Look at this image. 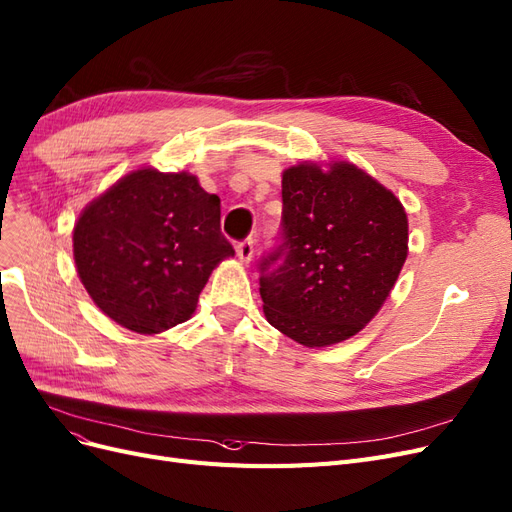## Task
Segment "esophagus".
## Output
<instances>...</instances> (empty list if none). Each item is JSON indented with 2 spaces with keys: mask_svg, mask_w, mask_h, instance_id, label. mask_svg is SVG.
Wrapping results in <instances>:
<instances>
[{
  "mask_svg": "<svg viewBox=\"0 0 512 512\" xmlns=\"http://www.w3.org/2000/svg\"><path fill=\"white\" fill-rule=\"evenodd\" d=\"M236 253H238V259H240V261L249 263V261L253 259V253H255V242H253V238H246V240L238 242V244H236Z\"/></svg>",
  "mask_w": 512,
  "mask_h": 512,
  "instance_id": "1",
  "label": "esophagus"
}]
</instances>
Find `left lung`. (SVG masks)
<instances>
[{"label": "left lung", "instance_id": "left-lung-1", "mask_svg": "<svg viewBox=\"0 0 512 512\" xmlns=\"http://www.w3.org/2000/svg\"><path fill=\"white\" fill-rule=\"evenodd\" d=\"M407 215L348 162L282 173L276 249L259 261L268 323L308 348L356 335L380 312L407 259Z\"/></svg>", "mask_w": 512, "mask_h": 512}]
</instances>
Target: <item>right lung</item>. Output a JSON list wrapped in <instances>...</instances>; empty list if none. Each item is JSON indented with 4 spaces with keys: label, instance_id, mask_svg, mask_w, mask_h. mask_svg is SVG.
Returning a JSON list of instances; mask_svg holds the SVG:
<instances>
[{
    "label": "right lung",
    "instance_id": "obj_1",
    "mask_svg": "<svg viewBox=\"0 0 512 512\" xmlns=\"http://www.w3.org/2000/svg\"><path fill=\"white\" fill-rule=\"evenodd\" d=\"M234 249L221 200L189 173L141 168L92 200L73 227V259L94 304L154 335L196 312L208 276Z\"/></svg>",
    "mask_w": 512,
    "mask_h": 512
}]
</instances>
